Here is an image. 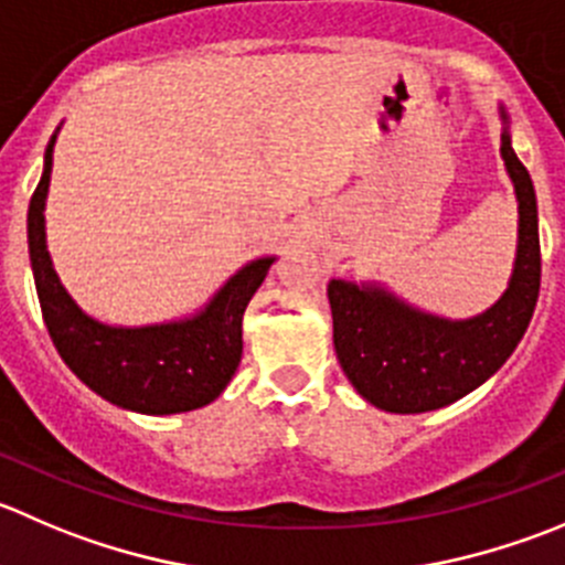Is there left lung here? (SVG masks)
<instances>
[{"instance_id":"8db88e82","label":"left lung","mask_w":565,"mask_h":565,"mask_svg":"<svg viewBox=\"0 0 565 565\" xmlns=\"http://www.w3.org/2000/svg\"><path fill=\"white\" fill-rule=\"evenodd\" d=\"M500 154L519 204L516 259L497 303L467 320L422 311L375 281H328L333 348L355 392L388 414L445 408L489 381L522 342L541 287L539 204L500 104Z\"/></svg>"}]
</instances>
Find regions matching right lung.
Wrapping results in <instances>:
<instances>
[{"mask_svg": "<svg viewBox=\"0 0 565 565\" xmlns=\"http://www.w3.org/2000/svg\"><path fill=\"white\" fill-rule=\"evenodd\" d=\"M60 131V126H57ZM52 135L43 177L26 212V243L43 322L60 359L90 392L124 411L149 416L210 405L243 359V315L276 256H256L226 278L195 315L151 326H109L68 295L46 248V195L52 179Z\"/></svg>", "mask_w": 565, "mask_h": 565, "instance_id": "1", "label": "right lung"}]
</instances>
